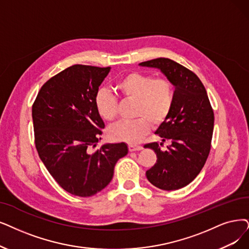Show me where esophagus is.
<instances>
[{"mask_svg": "<svg viewBox=\"0 0 249 249\" xmlns=\"http://www.w3.org/2000/svg\"><path fill=\"white\" fill-rule=\"evenodd\" d=\"M143 147L141 145H135V144H130L128 145V150H130L131 152H134V151H140L142 150Z\"/></svg>", "mask_w": 249, "mask_h": 249, "instance_id": "obj_1", "label": "esophagus"}]
</instances>
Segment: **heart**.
I'll return each mask as SVG.
<instances>
[{
  "label": "heart",
  "instance_id": "b5f03b06",
  "mask_svg": "<svg viewBox=\"0 0 249 249\" xmlns=\"http://www.w3.org/2000/svg\"><path fill=\"white\" fill-rule=\"evenodd\" d=\"M114 87L119 95L135 101L133 115L136 118L121 121L109 127L108 134L112 140L137 143L149 132L151 124H162L172 111L175 89L170 79L133 71L119 77ZM95 106L105 121H113L117 115V98L107 89L96 93Z\"/></svg>",
  "mask_w": 249,
  "mask_h": 249
}]
</instances>
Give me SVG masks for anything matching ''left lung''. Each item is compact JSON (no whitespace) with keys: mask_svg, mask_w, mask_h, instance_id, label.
<instances>
[{"mask_svg":"<svg viewBox=\"0 0 249 249\" xmlns=\"http://www.w3.org/2000/svg\"><path fill=\"white\" fill-rule=\"evenodd\" d=\"M155 67L175 86V102L170 115L155 132L171 146L162 151L149 143L156 163L146 172L148 181L162 190H178L190 184L205 164L212 147L214 115L203 84L193 71L168 58L140 63ZM162 143L160 144V146Z\"/></svg>","mask_w":249,"mask_h":249,"instance_id":"obj_1","label":"left lung"}]
</instances>
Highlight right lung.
<instances>
[{"label": "right lung", "mask_w": 249, "mask_h": 249, "mask_svg": "<svg viewBox=\"0 0 249 249\" xmlns=\"http://www.w3.org/2000/svg\"><path fill=\"white\" fill-rule=\"evenodd\" d=\"M110 67L75 64L47 81L33 105L35 143L54 180L68 193L89 197L110 183L126 144L96 147L105 126L95 106Z\"/></svg>", "instance_id": "add662e5"}]
</instances>
